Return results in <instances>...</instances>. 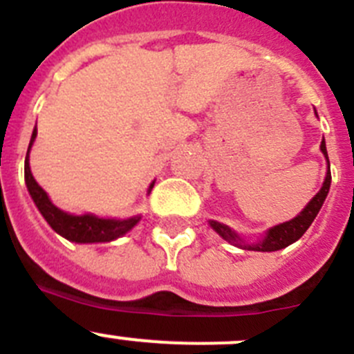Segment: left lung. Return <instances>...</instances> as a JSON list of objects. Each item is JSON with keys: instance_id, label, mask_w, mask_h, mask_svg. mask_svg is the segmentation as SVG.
<instances>
[{"instance_id": "left-lung-1", "label": "left lung", "mask_w": 354, "mask_h": 354, "mask_svg": "<svg viewBox=\"0 0 354 354\" xmlns=\"http://www.w3.org/2000/svg\"><path fill=\"white\" fill-rule=\"evenodd\" d=\"M320 149H322V152H324V156L327 157V160H328L327 147H325V142H322ZM330 180H332V176H330V169H328L327 176H325V181H324V187H322L320 192H318V194L315 195L313 198H311V202L306 205V207L303 209V212H301L299 216H296L294 219H290V221L273 226V228L270 230L268 233H266L264 240H261V242L256 243V245H245V243H242L240 236L236 235L235 232H232L228 226L221 225V223L211 221V226L225 240L236 243V245H240V247H245V249L261 250V252H272V250L283 249V247L290 245L292 242L299 240L301 236L304 235V232L310 228L311 223H313V219L317 218L320 207L324 205L325 197H327V194H328V188H330Z\"/></svg>"}]
</instances>
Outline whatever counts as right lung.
Listing matches in <instances>:
<instances>
[{
	"label": "right lung",
	"instance_id": "1",
	"mask_svg": "<svg viewBox=\"0 0 354 354\" xmlns=\"http://www.w3.org/2000/svg\"><path fill=\"white\" fill-rule=\"evenodd\" d=\"M36 135L37 129L34 128L32 138H30L29 149H27L26 164H24V176H26L27 190H29L34 204L37 205V209H39V212L43 214V218L46 219L48 225H50L55 232L60 233V235L65 236L67 240L79 243L111 242V240L128 233L129 230L138 223L140 218H129L124 219V221H115V219H102L91 214L72 216L60 211L58 207H55L50 202V198H48L46 192L36 183V180L32 178V173H30L29 150L34 138H36ZM152 187L153 185H150V190H152Z\"/></svg>",
	"mask_w": 354,
	"mask_h": 354
}]
</instances>
